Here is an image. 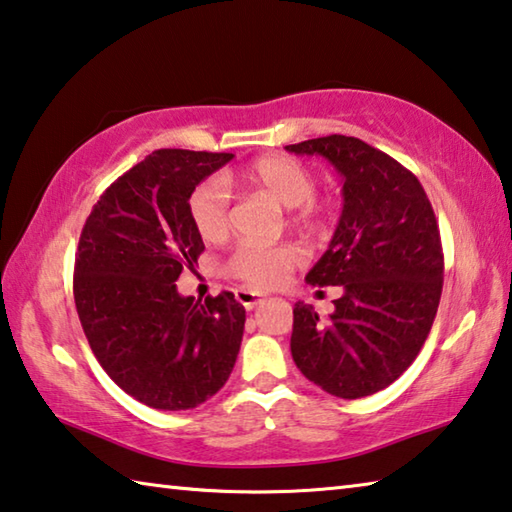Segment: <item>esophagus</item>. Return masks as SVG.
I'll list each match as a JSON object with an SVG mask.
<instances>
[{
    "instance_id": "obj_1",
    "label": "esophagus",
    "mask_w": 512,
    "mask_h": 512,
    "mask_svg": "<svg viewBox=\"0 0 512 512\" xmlns=\"http://www.w3.org/2000/svg\"><path fill=\"white\" fill-rule=\"evenodd\" d=\"M235 296H237V300H239L241 305H244L246 309H255L257 305H262V302L266 300L264 293L253 291V289H237Z\"/></svg>"
}]
</instances>
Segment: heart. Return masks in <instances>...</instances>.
<instances>
[{"instance_id": "obj_1", "label": "heart", "mask_w": 512, "mask_h": 512, "mask_svg": "<svg viewBox=\"0 0 512 512\" xmlns=\"http://www.w3.org/2000/svg\"><path fill=\"white\" fill-rule=\"evenodd\" d=\"M244 183L275 198L277 203L293 210L300 225H314L323 207L314 198L316 176L307 164L289 155H266L255 160L244 171ZM189 216L198 235L205 241H216L228 235L230 228V192L219 176L198 185L189 196ZM302 262L298 246L284 244L275 248L241 246L230 255L225 271L253 287H277Z\"/></svg>"}]
</instances>
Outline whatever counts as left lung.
Wrapping results in <instances>:
<instances>
[{
    "label": "left lung",
    "mask_w": 512,
    "mask_h": 512,
    "mask_svg": "<svg viewBox=\"0 0 512 512\" xmlns=\"http://www.w3.org/2000/svg\"><path fill=\"white\" fill-rule=\"evenodd\" d=\"M323 155L343 176V212L314 287H341L334 314L293 307L291 354L325 393L359 400L391 386L418 357L443 293V246L420 180L357 137L327 135L284 146Z\"/></svg>",
    "instance_id": "obj_1"
}]
</instances>
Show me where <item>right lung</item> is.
Instances as JSON below:
<instances>
[{
	"label": "right lung",
	"mask_w": 512,
	"mask_h": 512,
	"mask_svg": "<svg viewBox=\"0 0 512 512\" xmlns=\"http://www.w3.org/2000/svg\"><path fill=\"white\" fill-rule=\"evenodd\" d=\"M232 153L160 149L119 176L83 225L74 302L108 377L137 402L185 411L221 391L235 368L246 309L230 291L180 296L203 239L189 196Z\"/></svg>",
	"instance_id": "add662e5"
}]
</instances>
